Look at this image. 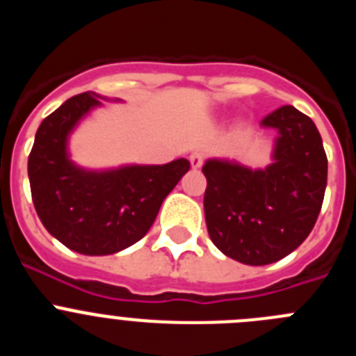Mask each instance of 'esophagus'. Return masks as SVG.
Returning <instances> with one entry per match:
<instances>
[{
  "mask_svg": "<svg viewBox=\"0 0 356 356\" xmlns=\"http://www.w3.org/2000/svg\"><path fill=\"white\" fill-rule=\"evenodd\" d=\"M188 160H191V165H193L194 169L201 168V165H203V153H201V151H193V153L188 155Z\"/></svg>",
  "mask_w": 356,
  "mask_h": 356,
  "instance_id": "34e87169",
  "label": "esophagus"
}]
</instances>
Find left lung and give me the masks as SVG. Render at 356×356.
Instances as JSON below:
<instances>
[{"mask_svg": "<svg viewBox=\"0 0 356 356\" xmlns=\"http://www.w3.org/2000/svg\"><path fill=\"white\" fill-rule=\"evenodd\" d=\"M260 124L280 134L269 168L251 171L219 160L203 165L210 238L226 257L248 266L284 259L308 237L328 178L323 139L308 115L284 105Z\"/></svg>", "mask_w": 356, "mask_h": 356, "instance_id": "obj_1", "label": "left lung"}]
</instances>
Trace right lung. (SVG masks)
<instances>
[{"mask_svg": "<svg viewBox=\"0 0 356 356\" xmlns=\"http://www.w3.org/2000/svg\"><path fill=\"white\" fill-rule=\"evenodd\" d=\"M96 105V94H76L40 122L28 156V178L37 216L53 237L78 253L112 254L147 234L191 162L178 159L106 172L74 168L65 140Z\"/></svg>", "mask_w": 356, "mask_h": 356, "instance_id": "1", "label": "right lung"}]
</instances>
